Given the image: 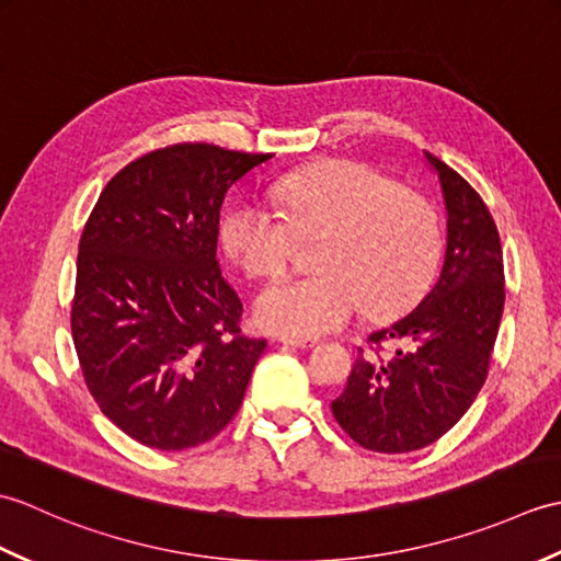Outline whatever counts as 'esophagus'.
I'll list each match as a JSON object with an SVG mask.
<instances>
[{
    "mask_svg": "<svg viewBox=\"0 0 561 561\" xmlns=\"http://www.w3.org/2000/svg\"><path fill=\"white\" fill-rule=\"evenodd\" d=\"M279 342L287 344V347H294V350H313L318 344V340H308V337H282Z\"/></svg>",
    "mask_w": 561,
    "mask_h": 561,
    "instance_id": "esophagus-1",
    "label": "esophagus"
}]
</instances>
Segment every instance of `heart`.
Returning a JSON list of instances; mask_svg holds the SVG:
<instances>
[{
  "label": "heart",
  "instance_id": "heart-1",
  "mask_svg": "<svg viewBox=\"0 0 561 561\" xmlns=\"http://www.w3.org/2000/svg\"><path fill=\"white\" fill-rule=\"evenodd\" d=\"M277 211L257 199L226 207L219 238L248 277L287 265L296 236H316V272L270 282L255 299L262 330L318 337L344 328L364 306L368 318L410 308L432 282L440 229L432 205L359 161H320L279 178Z\"/></svg>",
  "mask_w": 561,
  "mask_h": 561
}]
</instances>
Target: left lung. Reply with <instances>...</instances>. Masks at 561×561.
<instances>
[{
	"mask_svg": "<svg viewBox=\"0 0 561 561\" xmlns=\"http://www.w3.org/2000/svg\"><path fill=\"white\" fill-rule=\"evenodd\" d=\"M446 207L438 279L422 304L359 350L332 414L376 453L420 450L470 410L484 386L504 311V257L490 209L472 185L424 151ZM380 343L393 352L378 355Z\"/></svg>",
	"mask_w": 561,
	"mask_h": 561,
	"instance_id": "obj_1",
	"label": "left lung"
}]
</instances>
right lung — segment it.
<instances>
[{
    "label": "right lung",
    "mask_w": 561,
    "mask_h": 561,
    "mask_svg": "<svg viewBox=\"0 0 561 561\" xmlns=\"http://www.w3.org/2000/svg\"><path fill=\"white\" fill-rule=\"evenodd\" d=\"M267 159L157 149L103 187L83 226L71 304L81 374L101 412L149 448L217 436L267 347L238 328L243 304L217 260L224 197Z\"/></svg>",
    "instance_id": "add662e5"
}]
</instances>
